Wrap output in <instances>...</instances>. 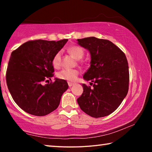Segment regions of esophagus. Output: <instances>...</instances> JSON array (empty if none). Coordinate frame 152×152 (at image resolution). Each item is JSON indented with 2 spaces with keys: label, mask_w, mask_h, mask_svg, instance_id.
I'll list each match as a JSON object with an SVG mask.
<instances>
[{
  "label": "esophagus",
  "mask_w": 152,
  "mask_h": 152,
  "mask_svg": "<svg viewBox=\"0 0 152 152\" xmlns=\"http://www.w3.org/2000/svg\"><path fill=\"white\" fill-rule=\"evenodd\" d=\"M68 86H70V87H71V86H72L74 85V83H72V82H68Z\"/></svg>",
  "instance_id": "34e87169"
}]
</instances>
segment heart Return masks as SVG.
Instances as JSON below:
<instances>
[{
  "instance_id": "heart-1",
  "label": "heart",
  "mask_w": 152,
  "mask_h": 152,
  "mask_svg": "<svg viewBox=\"0 0 152 152\" xmlns=\"http://www.w3.org/2000/svg\"><path fill=\"white\" fill-rule=\"evenodd\" d=\"M68 52L76 60H80L84 56V50L79 46H72L68 48ZM61 53L58 51L52 59V64L55 68H59L61 64ZM79 74V71L75 69H64L58 73V77L60 79L67 81H74Z\"/></svg>"
}]
</instances>
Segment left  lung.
I'll list each match as a JSON object with an SVG mask.
<instances>
[{
	"label": "left lung",
	"mask_w": 152,
	"mask_h": 152,
	"mask_svg": "<svg viewBox=\"0 0 152 152\" xmlns=\"http://www.w3.org/2000/svg\"><path fill=\"white\" fill-rule=\"evenodd\" d=\"M77 42L91 54V67L83 78L91 80L90 84L93 86L91 88L82 84L83 93L77 102L90 116H107L119 107L127 94L129 74L127 58L109 40L90 37L77 39Z\"/></svg>",
	"instance_id": "obj_1"
}]
</instances>
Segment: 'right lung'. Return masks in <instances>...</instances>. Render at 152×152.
Here are the masks:
<instances>
[{
	"mask_svg": "<svg viewBox=\"0 0 152 152\" xmlns=\"http://www.w3.org/2000/svg\"><path fill=\"white\" fill-rule=\"evenodd\" d=\"M68 39L58 42L38 39L23 43L11 53L6 79L12 99L20 109L35 116H44L58 107L68 88L65 80H51L54 72L52 59Z\"/></svg>",
	"mask_w": 152,
	"mask_h": 152,
	"instance_id": "add662e5",
	"label": "right lung"
}]
</instances>
